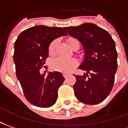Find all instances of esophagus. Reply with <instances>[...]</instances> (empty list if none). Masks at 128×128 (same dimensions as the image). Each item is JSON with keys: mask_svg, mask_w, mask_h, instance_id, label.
<instances>
[{"mask_svg": "<svg viewBox=\"0 0 128 128\" xmlns=\"http://www.w3.org/2000/svg\"><path fill=\"white\" fill-rule=\"evenodd\" d=\"M68 74H63V77L65 78H68Z\"/></svg>", "mask_w": 128, "mask_h": 128, "instance_id": "34e87169", "label": "esophagus"}]
</instances>
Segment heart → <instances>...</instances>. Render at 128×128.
<instances>
[{"mask_svg": "<svg viewBox=\"0 0 128 128\" xmlns=\"http://www.w3.org/2000/svg\"><path fill=\"white\" fill-rule=\"evenodd\" d=\"M68 44L72 49L74 48L76 45L78 44L79 46V42L77 40L74 38H70L68 40ZM56 45V41H53L50 43L48 52L50 54H52L54 52L55 48ZM76 65V61L74 58H66L63 57H57L53 59L51 62V68L54 70L58 71L63 73H68L72 70L74 68Z\"/></svg>", "mask_w": 128, "mask_h": 128, "instance_id": "b5f03b06", "label": "heart"}]
</instances>
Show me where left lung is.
<instances>
[{"mask_svg": "<svg viewBox=\"0 0 128 128\" xmlns=\"http://www.w3.org/2000/svg\"><path fill=\"white\" fill-rule=\"evenodd\" d=\"M65 29L70 36L80 42L84 50L83 62L78 68L86 73L75 75L76 97L86 104L100 103L113 87L117 69L114 41L106 30L92 23L65 27Z\"/></svg>", "mask_w": 128, "mask_h": 128, "instance_id": "1", "label": "left lung"}]
</instances>
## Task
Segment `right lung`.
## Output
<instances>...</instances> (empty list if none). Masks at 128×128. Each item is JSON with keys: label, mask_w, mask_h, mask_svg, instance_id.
<instances>
[{"label": "right lung", "mask_w": 128, "mask_h": 128, "mask_svg": "<svg viewBox=\"0 0 128 128\" xmlns=\"http://www.w3.org/2000/svg\"><path fill=\"white\" fill-rule=\"evenodd\" d=\"M68 35L61 27L40 25L22 31L14 44V60L17 78L25 98L40 108L53 106L57 100L58 89L65 78L58 72H40L48 57V48L53 40Z\"/></svg>", "instance_id": "add662e5"}]
</instances>
